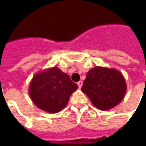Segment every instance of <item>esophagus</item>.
<instances>
[{"mask_svg":"<svg viewBox=\"0 0 146 146\" xmlns=\"http://www.w3.org/2000/svg\"><path fill=\"white\" fill-rule=\"evenodd\" d=\"M77 85H78V86H79V88H81L82 86V81H81V80L79 81V82H77Z\"/></svg>","mask_w":146,"mask_h":146,"instance_id":"obj_1","label":"esophagus"}]
</instances>
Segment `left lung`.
<instances>
[{"label": "left lung", "mask_w": 146, "mask_h": 146, "mask_svg": "<svg viewBox=\"0 0 146 146\" xmlns=\"http://www.w3.org/2000/svg\"><path fill=\"white\" fill-rule=\"evenodd\" d=\"M127 86L122 73L114 69L96 66L88 72L82 91L98 109L109 110L123 100Z\"/></svg>", "instance_id": "obj_1"}]
</instances>
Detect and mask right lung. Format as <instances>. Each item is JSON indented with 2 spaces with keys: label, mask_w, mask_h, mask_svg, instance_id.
<instances>
[{
  "label": "right lung",
  "mask_w": 146,
  "mask_h": 146,
  "mask_svg": "<svg viewBox=\"0 0 146 146\" xmlns=\"http://www.w3.org/2000/svg\"><path fill=\"white\" fill-rule=\"evenodd\" d=\"M78 89L67 74L57 67L37 73L33 78L29 95L38 108L57 113L66 106L71 94Z\"/></svg>",
  "instance_id": "add662e5"
}]
</instances>
